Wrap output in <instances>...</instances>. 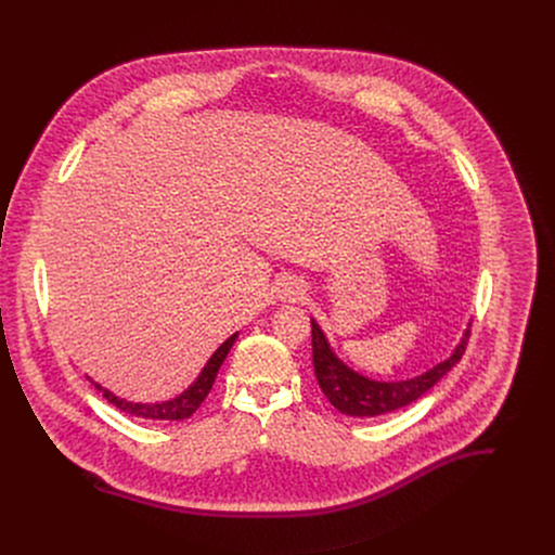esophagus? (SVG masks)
I'll list each match as a JSON object with an SVG mask.
<instances>
[{
	"mask_svg": "<svg viewBox=\"0 0 555 555\" xmlns=\"http://www.w3.org/2000/svg\"><path fill=\"white\" fill-rule=\"evenodd\" d=\"M302 285L298 279L294 276H285L281 283H279V296L283 300H300L302 298Z\"/></svg>",
	"mask_w": 555,
	"mask_h": 555,
	"instance_id": "esophagus-1",
	"label": "esophagus"
}]
</instances>
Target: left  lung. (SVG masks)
I'll list each match as a JSON object with an SVG mask.
<instances>
[{
    "label": "left lung",
    "mask_w": 555,
    "mask_h": 555,
    "mask_svg": "<svg viewBox=\"0 0 555 555\" xmlns=\"http://www.w3.org/2000/svg\"><path fill=\"white\" fill-rule=\"evenodd\" d=\"M467 340H469V330H465L461 343L456 345L454 353L448 360L439 362L437 366H433L430 371L417 377L400 379V382H377L356 373L343 360H338L323 330L311 319V351H313L315 379H319L332 406L351 417L386 415L420 400L428 388H433L461 360V356L465 353Z\"/></svg>",
    "instance_id": "8db88e82"
}]
</instances>
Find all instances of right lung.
<instances>
[{"label":"right lung","instance_id":"add662e5","mask_svg":"<svg viewBox=\"0 0 555 555\" xmlns=\"http://www.w3.org/2000/svg\"><path fill=\"white\" fill-rule=\"evenodd\" d=\"M236 336L240 334H232L215 353L212 358L206 362L204 371L199 373V377L195 379V384L189 386V390H184L180 398L176 400H169V402H157V404H133V402H127V400H120L116 398L114 392H109L107 388H103L101 384H94L101 392L103 398L114 404L116 409L129 413V415H135V417H142V420H160V422H180V420H189L199 406L202 402L206 400V395L210 392L212 388V382L217 377V371L219 366L223 364L230 347L234 345Z\"/></svg>","mask_w":555,"mask_h":555}]
</instances>
